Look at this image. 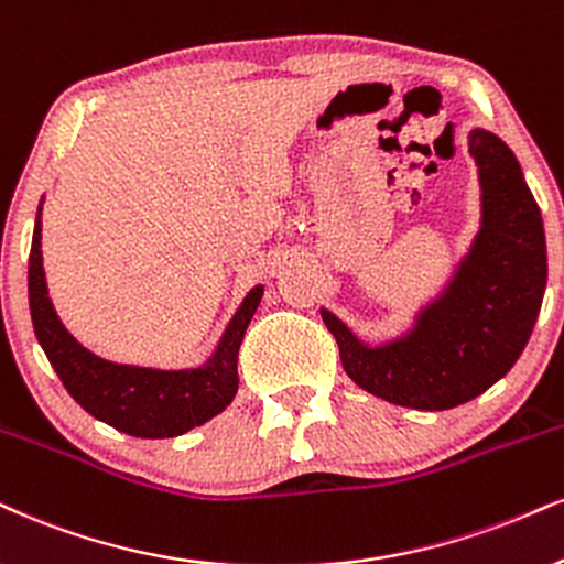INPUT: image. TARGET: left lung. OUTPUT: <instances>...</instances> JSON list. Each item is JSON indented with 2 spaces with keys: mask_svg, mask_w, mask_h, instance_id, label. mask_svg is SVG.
<instances>
[{
  "mask_svg": "<svg viewBox=\"0 0 564 564\" xmlns=\"http://www.w3.org/2000/svg\"><path fill=\"white\" fill-rule=\"evenodd\" d=\"M470 156L484 191L481 232L415 329L398 343L368 347L322 311L347 377L392 405L449 410L478 398L516 366L541 311L544 221L518 159L486 130L470 133Z\"/></svg>",
  "mask_w": 564,
  "mask_h": 564,
  "instance_id": "8db88e82",
  "label": "left lung"
}]
</instances>
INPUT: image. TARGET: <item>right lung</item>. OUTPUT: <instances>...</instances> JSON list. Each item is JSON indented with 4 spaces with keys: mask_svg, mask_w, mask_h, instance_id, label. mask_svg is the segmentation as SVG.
Returning a JSON list of instances; mask_svg holds the SVG:
<instances>
[{
    "mask_svg": "<svg viewBox=\"0 0 564 564\" xmlns=\"http://www.w3.org/2000/svg\"><path fill=\"white\" fill-rule=\"evenodd\" d=\"M261 295L263 288L250 290L240 311L229 322L217 352L204 368L156 371V368L109 364L86 350L62 326L46 293L44 263H41V217L33 229L28 297H31V318L39 343L73 400L94 419L130 436H143V440L180 436L214 419L232 402L238 392V350Z\"/></svg>",
    "mask_w": 564,
    "mask_h": 564,
    "instance_id": "add662e5",
    "label": "right lung"
}]
</instances>
